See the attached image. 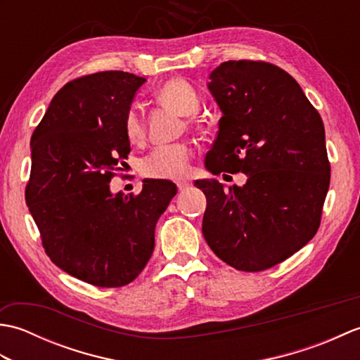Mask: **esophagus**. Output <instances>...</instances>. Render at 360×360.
I'll use <instances>...</instances> for the list:
<instances>
[{
	"label": "esophagus",
	"instance_id": "obj_1",
	"mask_svg": "<svg viewBox=\"0 0 360 360\" xmlns=\"http://www.w3.org/2000/svg\"><path fill=\"white\" fill-rule=\"evenodd\" d=\"M176 186H178L181 192H184V190L192 187V181H190V179H178V181H176Z\"/></svg>",
	"mask_w": 360,
	"mask_h": 360
}]
</instances>
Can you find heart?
Returning a JSON list of instances; mask_svg holds the SVG:
<instances>
[{
	"mask_svg": "<svg viewBox=\"0 0 360 360\" xmlns=\"http://www.w3.org/2000/svg\"><path fill=\"white\" fill-rule=\"evenodd\" d=\"M158 98L182 116L195 114L200 108V96L192 83L184 79L165 82L158 91ZM125 134L131 142H139L143 137V125L136 110H129L125 117ZM193 150L187 143L159 145L142 159L141 170L153 179H179L190 170Z\"/></svg>",
	"mask_w": 360,
	"mask_h": 360,
	"instance_id": "1",
	"label": "heart"
}]
</instances>
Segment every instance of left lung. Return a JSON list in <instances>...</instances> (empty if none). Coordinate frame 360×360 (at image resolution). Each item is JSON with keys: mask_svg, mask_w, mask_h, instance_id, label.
Returning <instances> with one entry per match:
<instances>
[{"mask_svg": "<svg viewBox=\"0 0 360 360\" xmlns=\"http://www.w3.org/2000/svg\"><path fill=\"white\" fill-rule=\"evenodd\" d=\"M223 111L205 168L244 173L243 187L195 181L207 198L202 235L218 258L258 272L285 262L316 235L331 167L322 117L281 68L231 60L210 74Z\"/></svg>", "mask_w": 360, "mask_h": 360, "instance_id": "left-lung-1", "label": "left lung"}]
</instances>
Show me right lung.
<instances>
[{
    "mask_svg": "<svg viewBox=\"0 0 360 360\" xmlns=\"http://www.w3.org/2000/svg\"><path fill=\"white\" fill-rule=\"evenodd\" d=\"M143 77L124 71L83 75L53 96L30 139L26 204L44 252L72 277L119 288L142 272L155 227L178 188L143 179L139 195H112L129 153L125 117Z\"/></svg>",
    "mask_w": 360,
    "mask_h": 360,
    "instance_id": "add662e5",
    "label": "right lung"
}]
</instances>
